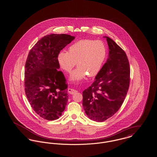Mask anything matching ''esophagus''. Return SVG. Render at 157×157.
<instances>
[{"mask_svg":"<svg viewBox=\"0 0 157 157\" xmlns=\"http://www.w3.org/2000/svg\"><path fill=\"white\" fill-rule=\"evenodd\" d=\"M67 90H68V92L71 94H75L78 92V90H74V89H72V88H69Z\"/></svg>","mask_w":157,"mask_h":157,"instance_id":"1","label":"esophagus"}]
</instances>
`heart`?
<instances>
[{
  "label": "heart",
  "mask_w": 157,
  "mask_h": 157,
  "mask_svg": "<svg viewBox=\"0 0 157 157\" xmlns=\"http://www.w3.org/2000/svg\"><path fill=\"white\" fill-rule=\"evenodd\" d=\"M106 54V47L102 41L83 39L71 45L68 52H60L57 60L60 68L67 73L76 63L78 67L71 73L70 78L74 81H79L87 75L89 77L97 75L104 63Z\"/></svg>",
  "instance_id": "obj_1"
}]
</instances>
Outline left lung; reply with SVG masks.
<instances>
[{
  "mask_svg": "<svg viewBox=\"0 0 157 157\" xmlns=\"http://www.w3.org/2000/svg\"><path fill=\"white\" fill-rule=\"evenodd\" d=\"M109 57L91 86L83 91L82 105L90 120L102 122L111 118L123 104L130 82L129 63L125 51L105 36Z\"/></svg>",
  "mask_w": 157,
  "mask_h": 157,
  "instance_id": "obj_1",
  "label": "left lung"
}]
</instances>
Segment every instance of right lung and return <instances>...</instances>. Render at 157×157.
<instances>
[{
  "label": "right lung",
  "mask_w": 157,
  "mask_h": 157,
  "mask_svg": "<svg viewBox=\"0 0 157 157\" xmlns=\"http://www.w3.org/2000/svg\"><path fill=\"white\" fill-rule=\"evenodd\" d=\"M74 36L51 34L41 38L30 49L25 63V90L34 111L49 121L57 120L67 105V83L59 71L58 53Z\"/></svg>",
  "instance_id": "1"
}]
</instances>
